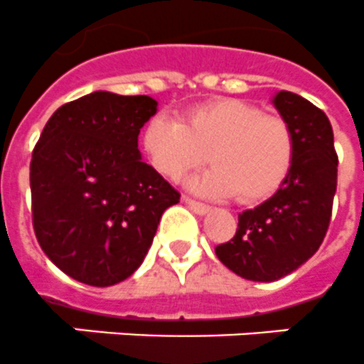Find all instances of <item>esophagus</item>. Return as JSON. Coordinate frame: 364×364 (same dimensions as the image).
I'll use <instances>...</instances> for the list:
<instances>
[{
  "label": "esophagus",
  "mask_w": 364,
  "mask_h": 364,
  "mask_svg": "<svg viewBox=\"0 0 364 364\" xmlns=\"http://www.w3.org/2000/svg\"><path fill=\"white\" fill-rule=\"evenodd\" d=\"M183 202L187 203L188 208L192 209L194 213H198V215H205V213H209V205H205V203L202 202H196V200H192V198H187V196H183Z\"/></svg>",
  "instance_id": "obj_1"
}]
</instances>
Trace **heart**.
I'll return each instance as SVG.
<instances>
[{
	"label": "heart",
	"instance_id": "1",
	"mask_svg": "<svg viewBox=\"0 0 364 364\" xmlns=\"http://www.w3.org/2000/svg\"><path fill=\"white\" fill-rule=\"evenodd\" d=\"M141 144L151 166L173 181L200 166L208 153L213 168L188 179V188L213 198L237 194L245 203L271 196L291 170L295 155L288 123L241 99L194 106L183 123L155 115Z\"/></svg>",
	"mask_w": 364,
	"mask_h": 364
}]
</instances>
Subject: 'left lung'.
<instances>
[{
  "mask_svg": "<svg viewBox=\"0 0 364 364\" xmlns=\"http://www.w3.org/2000/svg\"><path fill=\"white\" fill-rule=\"evenodd\" d=\"M273 106L294 132L291 170L273 196L239 215L232 241L215 249L230 271L254 282L282 279L314 256L336 192L338 156L327 115L291 91H279Z\"/></svg>",
  "mask_w": 364,
  "mask_h": 364,
  "instance_id": "1",
  "label": "left lung"
}]
</instances>
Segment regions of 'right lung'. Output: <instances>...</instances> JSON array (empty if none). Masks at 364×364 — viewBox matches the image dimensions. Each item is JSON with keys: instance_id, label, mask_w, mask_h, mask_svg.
<instances>
[{"instance_id": "1", "label": "right lung", "mask_w": 364, "mask_h": 364, "mask_svg": "<svg viewBox=\"0 0 364 364\" xmlns=\"http://www.w3.org/2000/svg\"><path fill=\"white\" fill-rule=\"evenodd\" d=\"M147 95L93 91L59 106L33 149L37 241L70 279L114 286L140 267L179 192L141 161L138 134L156 114Z\"/></svg>"}]
</instances>
